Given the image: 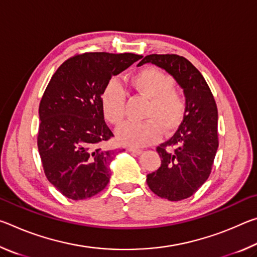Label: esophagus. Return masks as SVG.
Here are the masks:
<instances>
[{
	"mask_svg": "<svg viewBox=\"0 0 257 257\" xmlns=\"http://www.w3.org/2000/svg\"><path fill=\"white\" fill-rule=\"evenodd\" d=\"M128 151L132 152V153H134V154H136V155H141L143 153V150L136 149V147H129Z\"/></svg>",
	"mask_w": 257,
	"mask_h": 257,
	"instance_id": "1",
	"label": "esophagus"
}]
</instances>
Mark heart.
<instances>
[{"instance_id":"b5f03b06","label":"heart","mask_w":257,"mask_h":257,"mask_svg":"<svg viewBox=\"0 0 257 257\" xmlns=\"http://www.w3.org/2000/svg\"><path fill=\"white\" fill-rule=\"evenodd\" d=\"M130 85L142 96L149 98L141 122H127L118 130L119 141L124 145L142 147L158 141L162 130L171 133L185 118L187 101L173 88L175 80L158 68L146 67L130 77ZM101 107L107 122L118 127L125 116V95L118 81L110 80L101 94Z\"/></svg>"}]
</instances>
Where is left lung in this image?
<instances>
[{
	"instance_id": "obj_1",
	"label": "left lung",
	"mask_w": 257,
	"mask_h": 257,
	"mask_svg": "<svg viewBox=\"0 0 257 257\" xmlns=\"http://www.w3.org/2000/svg\"><path fill=\"white\" fill-rule=\"evenodd\" d=\"M175 77L186 95L185 118L175 135L156 147L161 167L147 175V185L158 196L172 202L190 197L210 177L219 146L217 107L206 80L196 67L177 54L146 55Z\"/></svg>"
}]
</instances>
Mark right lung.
Listing matches in <instances>:
<instances>
[{
  "label": "right lung",
  "instance_id": "1",
  "mask_svg": "<svg viewBox=\"0 0 257 257\" xmlns=\"http://www.w3.org/2000/svg\"><path fill=\"white\" fill-rule=\"evenodd\" d=\"M142 58L134 53L75 54L52 76L40 103L37 146L44 173L63 196L81 201L110 181L108 149L114 135L104 120L101 94L115 76Z\"/></svg>",
  "mask_w": 257,
  "mask_h": 257
}]
</instances>
